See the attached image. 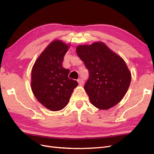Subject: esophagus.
Masks as SVG:
<instances>
[{
	"label": "esophagus",
	"instance_id": "1",
	"mask_svg": "<svg viewBox=\"0 0 154 154\" xmlns=\"http://www.w3.org/2000/svg\"><path fill=\"white\" fill-rule=\"evenodd\" d=\"M78 83L80 85H83V83H84V81H83L82 79H81V78H80V79H78Z\"/></svg>",
	"mask_w": 154,
	"mask_h": 154
}]
</instances>
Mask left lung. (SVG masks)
I'll return each mask as SVG.
<instances>
[{"label": "left lung", "mask_w": 154, "mask_h": 154, "mask_svg": "<svg viewBox=\"0 0 154 154\" xmlns=\"http://www.w3.org/2000/svg\"><path fill=\"white\" fill-rule=\"evenodd\" d=\"M76 53L88 71L84 88L91 103L102 110L118 104L131 82L124 60L102 42L78 45Z\"/></svg>", "instance_id": "1"}]
</instances>
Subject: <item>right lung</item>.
<instances>
[{"instance_id": "1", "label": "right lung", "mask_w": 154, "mask_h": 154, "mask_svg": "<svg viewBox=\"0 0 154 154\" xmlns=\"http://www.w3.org/2000/svg\"><path fill=\"white\" fill-rule=\"evenodd\" d=\"M69 46L62 41L51 42L36 60L31 72V89L46 108L58 111L66 106L78 83L69 78V69L63 67Z\"/></svg>"}]
</instances>
